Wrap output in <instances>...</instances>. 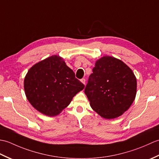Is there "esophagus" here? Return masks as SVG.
<instances>
[{"label":"esophagus","mask_w":159,"mask_h":159,"mask_svg":"<svg viewBox=\"0 0 159 159\" xmlns=\"http://www.w3.org/2000/svg\"><path fill=\"white\" fill-rule=\"evenodd\" d=\"M80 81H81L84 85H85V79H82L81 80H80Z\"/></svg>","instance_id":"34e87169"}]
</instances>
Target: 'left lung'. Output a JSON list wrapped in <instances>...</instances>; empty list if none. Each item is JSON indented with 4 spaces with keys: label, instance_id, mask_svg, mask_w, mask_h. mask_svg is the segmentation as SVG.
<instances>
[{
    "label": "left lung",
    "instance_id": "1",
    "mask_svg": "<svg viewBox=\"0 0 159 159\" xmlns=\"http://www.w3.org/2000/svg\"><path fill=\"white\" fill-rule=\"evenodd\" d=\"M85 93L93 110L105 119H114L129 109L137 93V79L122 61L105 56L96 62Z\"/></svg>",
    "mask_w": 159,
    "mask_h": 159
}]
</instances>
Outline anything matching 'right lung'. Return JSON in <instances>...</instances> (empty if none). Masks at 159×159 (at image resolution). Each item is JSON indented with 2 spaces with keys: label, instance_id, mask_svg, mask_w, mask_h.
<instances>
[{
  "label": "right lung",
  "instance_id": "right-lung-1",
  "mask_svg": "<svg viewBox=\"0 0 159 159\" xmlns=\"http://www.w3.org/2000/svg\"><path fill=\"white\" fill-rule=\"evenodd\" d=\"M26 96L40 113L56 116L69 105L85 85L61 57L53 55L37 63L24 80Z\"/></svg>",
  "mask_w": 159,
  "mask_h": 159
}]
</instances>
